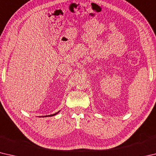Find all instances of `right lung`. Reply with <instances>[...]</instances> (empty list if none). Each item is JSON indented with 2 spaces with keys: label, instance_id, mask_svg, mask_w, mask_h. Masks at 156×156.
I'll return each instance as SVG.
<instances>
[{
  "label": "right lung",
  "instance_id": "right-lung-1",
  "mask_svg": "<svg viewBox=\"0 0 156 156\" xmlns=\"http://www.w3.org/2000/svg\"><path fill=\"white\" fill-rule=\"evenodd\" d=\"M58 112H57V113H54V114H52V115H45V116H42V117H47V116H53V115H56L58 113Z\"/></svg>",
  "mask_w": 156,
  "mask_h": 156
}]
</instances>
